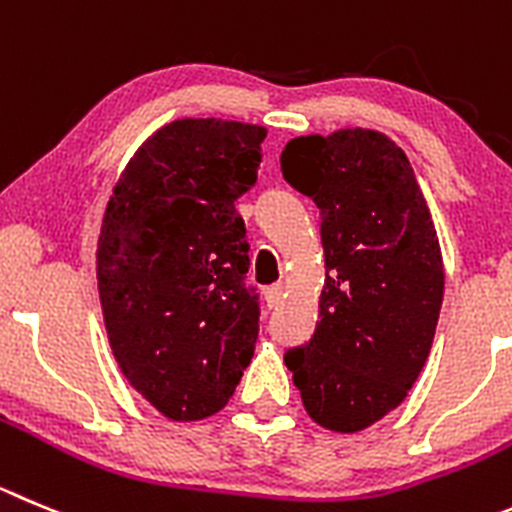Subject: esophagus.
Returning a JSON list of instances; mask_svg holds the SVG:
<instances>
[{"mask_svg":"<svg viewBox=\"0 0 512 512\" xmlns=\"http://www.w3.org/2000/svg\"><path fill=\"white\" fill-rule=\"evenodd\" d=\"M283 295H285V285L283 283H275L265 290V300L270 308H278L283 303Z\"/></svg>","mask_w":512,"mask_h":512,"instance_id":"34e87169","label":"esophagus"}]
</instances>
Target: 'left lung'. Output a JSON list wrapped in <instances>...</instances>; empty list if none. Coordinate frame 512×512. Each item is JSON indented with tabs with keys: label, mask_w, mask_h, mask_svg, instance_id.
I'll return each mask as SVG.
<instances>
[{
	"label": "left lung",
	"mask_w": 512,
	"mask_h": 512,
	"mask_svg": "<svg viewBox=\"0 0 512 512\" xmlns=\"http://www.w3.org/2000/svg\"><path fill=\"white\" fill-rule=\"evenodd\" d=\"M280 166L321 209L326 252L321 321L285 364L313 422L361 432L399 407L432 348L444 295L432 214L407 154L379 131L293 138Z\"/></svg>",
	"instance_id": "8db88e82"
}]
</instances>
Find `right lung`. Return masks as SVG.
Wrapping results in <instances>:
<instances>
[{
    "label": "right lung",
    "mask_w": 512,
    "mask_h": 512,
    "mask_svg": "<svg viewBox=\"0 0 512 512\" xmlns=\"http://www.w3.org/2000/svg\"><path fill=\"white\" fill-rule=\"evenodd\" d=\"M262 126L181 118L138 148L105 207L98 293L113 356L174 422L217 414L250 366L260 303L234 202L257 181Z\"/></svg>",
    "instance_id": "obj_1"
}]
</instances>
